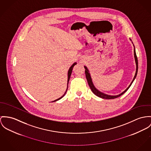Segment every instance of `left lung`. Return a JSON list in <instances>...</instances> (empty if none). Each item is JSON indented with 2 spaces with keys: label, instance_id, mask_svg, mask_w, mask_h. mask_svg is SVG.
<instances>
[{
  "label": "left lung",
  "instance_id": "8db88e82",
  "mask_svg": "<svg viewBox=\"0 0 151 151\" xmlns=\"http://www.w3.org/2000/svg\"><path fill=\"white\" fill-rule=\"evenodd\" d=\"M134 58H135V61H136V73H135V75L134 76V78L133 79L132 81L131 82L130 84L129 85V86L128 87V88L123 92V93L118 95H107V94H105L104 93H101V91H99V90H98L95 87V86H93V81H92V79H91V76H90V74L89 73V70L87 69V68L84 66V68H85V73H86V79H87V81L88 82V84L91 90V91H93V93L96 95L98 97H100V98H102L103 99H115L116 98L120 96H121L122 94H124V93H125L128 89L130 87V86L132 85V83L134 81V80L135 79V78H136V76H137V71H138V60H137V56H136V50H135V47L134 49Z\"/></svg>",
  "mask_w": 151,
  "mask_h": 151
}]
</instances>
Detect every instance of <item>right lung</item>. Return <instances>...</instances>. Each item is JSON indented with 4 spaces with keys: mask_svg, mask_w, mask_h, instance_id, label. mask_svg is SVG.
<instances>
[{
    "mask_svg": "<svg viewBox=\"0 0 151 151\" xmlns=\"http://www.w3.org/2000/svg\"><path fill=\"white\" fill-rule=\"evenodd\" d=\"M76 64V63H73V64H72V65L70 67V69H69V70H68V83H67V84H68V82H69V81H70V75H71V73H72V70H73V67ZM67 89H68V86H67V90H66V91H65V93H64V94L61 96V97H60V98H58V99H56V100H55V101H53V102H56V101H58L59 99H60L61 98H62L64 95H65V94L66 93V92H67Z\"/></svg>",
    "mask_w": 151,
    "mask_h": 151,
    "instance_id": "obj_1",
    "label": "right lung"
}]
</instances>
